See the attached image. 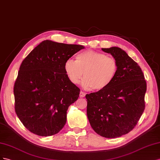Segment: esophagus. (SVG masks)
<instances>
[{
  "mask_svg": "<svg viewBox=\"0 0 160 160\" xmlns=\"http://www.w3.org/2000/svg\"><path fill=\"white\" fill-rule=\"evenodd\" d=\"M85 95H86V94L84 92H82V91H80V98L84 97Z\"/></svg>",
  "mask_w": 160,
  "mask_h": 160,
  "instance_id": "obj_1",
  "label": "esophagus"
}]
</instances>
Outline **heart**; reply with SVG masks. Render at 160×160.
Masks as SVG:
<instances>
[{
  "instance_id": "obj_1",
  "label": "heart",
  "mask_w": 160,
  "mask_h": 160,
  "mask_svg": "<svg viewBox=\"0 0 160 160\" xmlns=\"http://www.w3.org/2000/svg\"><path fill=\"white\" fill-rule=\"evenodd\" d=\"M118 70L115 58L94 50L80 53L76 61L68 59L64 63V70L68 79L76 84L83 76L82 85L86 89L100 92L111 85Z\"/></svg>"
}]
</instances>
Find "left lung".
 <instances>
[{
  "instance_id": "left-lung-1",
  "label": "left lung",
  "mask_w": 160,
  "mask_h": 160,
  "mask_svg": "<svg viewBox=\"0 0 160 160\" xmlns=\"http://www.w3.org/2000/svg\"><path fill=\"white\" fill-rule=\"evenodd\" d=\"M115 58L118 70L111 85L100 92L86 95L87 116L97 134L116 138L133 130L145 109L147 84L141 68L117 47L102 48Z\"/></svg>"
}]
</instances>
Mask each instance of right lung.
I'll use <instances>...</instances> for the list:
<instances>
[{
  "mask_svg": "<svg viewBox=\"0 0 160 160\" xmlns=\"http://www.w3.org/2000/svg\"><path fill=\"white\" fill-rule=\"evenodd\" d=\"M84 48L45 40L22 62L13 88L15 110L31 133L51 136L65 125L68 108L80 90L68 79L64 63Z\"/></svg>",
  "mask_w": 160,
  "mask_h": 160,
  "instance_id": "right-lung-1",
  "label": "right lung"
}]
</instances>
